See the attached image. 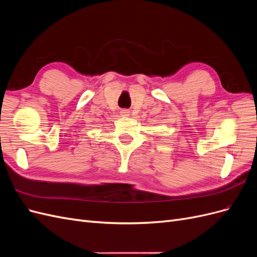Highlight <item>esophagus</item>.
I'll list each match as a JSON object with an SVG mask.
<instances>
[{
  "label": "esophagus",
  "instance_id": "34e87169",
  "mask_svg": "<svg viewBox=\"0 0 257 257\" xmlns=\"http://www.w3.org/2000/svg\"><path fill=\"white\" fill-rule=\"evenodd\" d=\"M120 114H121L122 116H130L131 111H130V110H127V109H122V110H121V112H120Z\"/></svg>",
  "mask_w": 257,
  "mask_h": 257
}]
</instances>
